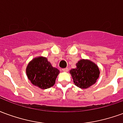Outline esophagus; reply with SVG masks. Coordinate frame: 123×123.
Returning <instances> with one entry per match:
<instances>
[{
	"mask_svg": "<svg viewBox=\"0 0 123 123\" xmlns=\"http://www.w3.org/2000/svg\"><path fill=\"white\" fill-rule=\"evenodd\" d=\"M62 70L63 72H68V68H62Z\"/></svg>",
	"mask_w": 123,
	"mask_h": 123,
	"instance_id": "esophagus-1",
	"label": "esophagus"
}]
</instances>
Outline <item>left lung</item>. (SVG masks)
Listing matches in <instances>:
<instances>
[{
  "label": "left lung",
  "instance_id": "obj_1",
  "mask_svg": "<svg viewBox=\"0 0 123 123\" xmlns=\"http://www.w3.org/2000/svg\"><path fill=\"white\" fill-rule=\"evenodd\" d=\"M73 82L78 88L86 89L93 85L99 76L98 65L90 60L81 59L76 63V68L70 70Z\"/></svg>",
  "mask_w": 123,
  "mask_h": 123
}]
</instances>
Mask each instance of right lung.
<instances>
[{
  "label": "right lung",
  "mask_w": 123,
  "mask_h": 123,
  "mask_svg": "<svg viewBox=\"0 0 123 123\" xmlns=\"http://www.w3.org/2000/svg\"><path fill=\"white\" fill-rule=\"evenodd\" d=\"M59 70L52 67L47 59L39 56L31 61L26 68L28 79L35 86L42 90L52 87L55 83Z\"/></svg>",
  "instance_id": "1"
}]
</instances>
